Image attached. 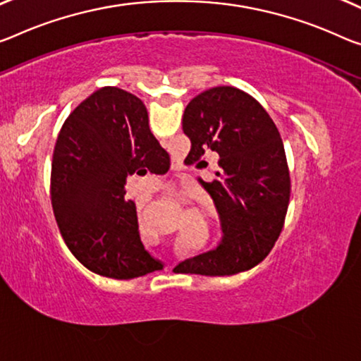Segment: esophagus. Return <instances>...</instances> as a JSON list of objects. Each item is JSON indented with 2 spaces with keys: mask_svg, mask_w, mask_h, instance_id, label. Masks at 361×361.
<instances>
[{
  "mask_svg": "<svg viewBox=\"0 0 361 361\" xmlns=\"http://www.w3.org/2000/svg\"><path fill=\"white\" fill-rule=\"evenodd\" d=\"M180 193H182V192H179V190H173V192H171V195L176 197V198H179Z\"/></svg>",
  "mask_w": 361,
  "mask_h": 361,
  "instance_id": "obj_1",
  "label": "esophagus"
}]
</instances>
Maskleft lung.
<instances>
[{"label": "left lung", "mask_w": 361, "mask_h": 361, "mask_svg": "<svg viewBox=\"0 0 361 361\" xmlns=\"http://www.w3.org/2000/svg\"><path fill=\"white\" fill-rule=\"evenodd\" d=\"M190 138L188 163L207 168L218 158L216 179L200 184L214 200L223 243L179 268L202 276H232L268 257L284 227L290 176L284 143L257 99L235 87H214L192 99L182 118Z\"/></svg>", "instance_id": "left-lung-1"}]
</instances>
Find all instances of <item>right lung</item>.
Wrapping results in <instances>:
<instances>
[{"label":"right lung","mask_w":361,"mask_h":361,"mask_svg":"<svg viewBox=\"0 0 361 361\" xmlns=\"http://www.w3.org/2000/svg\"><path fill=\"white\" fill-rule=\"evenodd\" d=\"M168 173L169 154L140 98L118 87L92 93L64 121L51 163L54 218L72 255L99 276L134 279L163 269L138 235L126 177Z\"/></svg>","instance_id":"1"}]
</instances>
